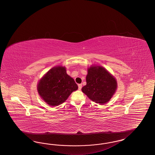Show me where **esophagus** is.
Segmentation results:
<instances>
[{
    "label": "esophagus",
    "mask_w": 155,
    "mask_h": 155,
    "mask_svg": "<svg viewBox=\"0 0 155 155\" xmlns=\"http://www.w3.org/2000/svg\"><path fill=\"white\" fill-rule=\"evenodd\" d=\"M78 89H79V90H81V88H82V84H80L78 85Z\"/></svg>",
    "instance_id": "1"
}]
</instances>
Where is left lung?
I'll use <instances>...</instances> for the list:
<instances>
[{
  "label": "left lung",
  "instance_id": "8db88e82",
  "mask_svg": "<svg viewBox=\"0 0 155 155\" xmlns=\"http://www.w3.org/2000/svg\"><path fill=\"white\" fill-rule=\"evenodd\" d=\"M86 81L87 85L81 89L82 92L91 101L101 104L108 102L117 88L114 77L101 66L88 68Z\"/></svg>",
  "mask_w": 155,
  "mask_h": 155
}]
</instances>
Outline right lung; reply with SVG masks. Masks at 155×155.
<instances>
[{"label":"right lung","mask_w":155,"mask_h":155,"mask_svg":"<svg viewBox=\"0 0 155 155\" xmlns=\"http://www.w3.org/2000/svg\"><path fill=\"white\" fill-rule=\"evenodd\" d=\"M78 88L74 79L67 74L62 66L54 67L39 80L37 90L39 95L51 106L64 102L70 94Z\"/></svg>","instance_id":"right-lung-1"}]
</instances>
